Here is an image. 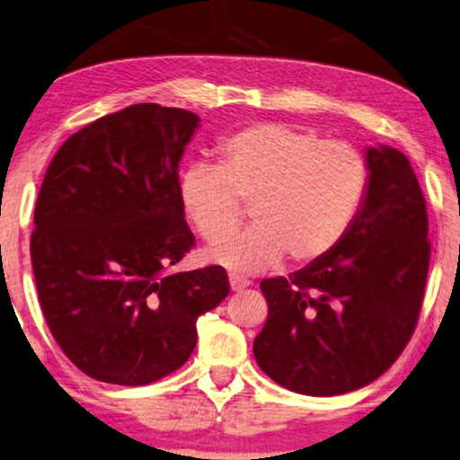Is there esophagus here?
I'll return each instance as SVG.
<instances>
[{
    "mask_svg": "<svg viewBox=\"0 0 460 460\" xmlns=\"http://www.w3.org/2000/svg\"><path fill=\"white\" fill-rule=\"evenodd\" d=\"M229 287H231V290H243L246 287H250V280H246V278H242V276H235V273H231Z\"/></svg>",
    "mask_w": 460,
    "mask_h": 460,
    "instance_id": "esophagus-1",
    "label": "esophagus"
}]
</instances>
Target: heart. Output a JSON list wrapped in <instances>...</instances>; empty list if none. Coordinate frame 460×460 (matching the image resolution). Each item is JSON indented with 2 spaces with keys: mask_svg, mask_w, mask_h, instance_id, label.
<instances>
[{
  "mask_svg": "<svg viewBox=\"0 0 460 460\" xmlns=\"http://www.w3.org/2000/svg\"><path fill=\"white\" fill-rule=\"evenodd\" d=\"M369 190L365 155L348 142L284 123H257L218 146V165L193 163L178 178V199L208 243L239 226L241 201L254 227L206 252L234 273H259L290 257L316 263L344 242Z\"/></svg>",
  "mask_w": 460,
  "mask_h": 460,
  "instance_id": "b5f03b06",
  "label": "heart"
}]
</instances>
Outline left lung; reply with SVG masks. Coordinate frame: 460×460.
Wrapping results in <instances>:
<instances>
[{
	"instance_id": "1",
	"label": "left lung",
	"mask_w": 460,
	"mask_h": 460,
	"mask_svg": "<svg viewBox=\"0 0 460 460\" xmlns=\"http://www.w3.org/2000/svg\"><path fill=\"white\" fill-rule=\"evenodd\" d=\"M369 190L344 242L288 278L261 282L270 314L254 358L293 393L333 397L367 386L408 346L427 284V203L408 156L365 153Z\"/></svg>"
}]
</instances>
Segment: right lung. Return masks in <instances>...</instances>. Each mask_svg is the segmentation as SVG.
<instances>
[{"label":"right lung","mask_w":460,"mask_h":460,"mask_svg":"<svg viewBox=\"0 0 460 460\" xmlns=\"http://www.w3.org/2000/svg\"><path fill=\"white\" fill-rule=\"evenodd\" d=\"M199 116L136 103L69 136L36 201L31 263L49 329L83 374L142 386L187 363L197 318L229 295L220 265L165 273L193 248L178 167Z\"/></svg>","instance_id":"right-lung-1"}]
</instances>
